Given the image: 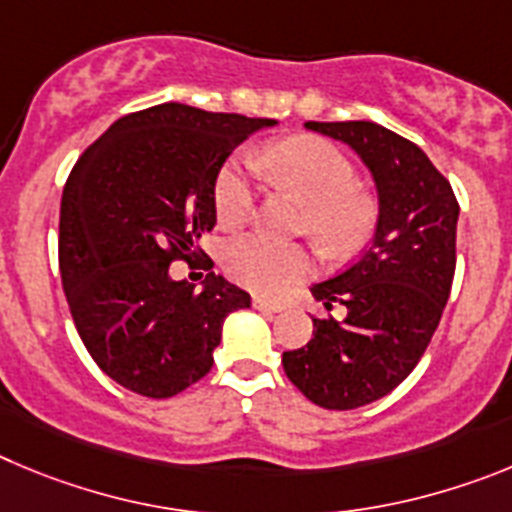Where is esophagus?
Instances as JSON below:
<instances>
[{
    "mask_svg": "<svg viewBox=\"0 0 512 512\" xmlns=\"http://www.w3.org/2000/svg\"><path fill=\"white\" fill-rule=\"evenodd\" d=\"M252 306H255L257 311H262V313H280V311H283V306H280V303L267 301V298H260V296L252 298Z\"/></svg>",
    "mask_w": 512,
    "mask_h": 512,
    "instance_id": "esophagus-1",
    "label": "esophagus"
}]
</instances>
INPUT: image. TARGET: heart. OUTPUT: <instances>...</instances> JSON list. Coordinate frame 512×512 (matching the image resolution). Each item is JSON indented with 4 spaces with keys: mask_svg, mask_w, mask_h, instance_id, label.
<instances>
[{
    "mask_svg": "<svg viewBox=\"0 0 512 512\" xmlns=\"http://www.w3.org/2000/svg\"><path fill=\"white\" fill-rule=\"evenodd\" d=\"M275 186L306 204V229L326 255L357 250L375 224V201L354 188V168L331 142L319 137H288L273 142L257 158ZM255 191L239 163H227L214 181V214L222 227L247 222ZM227 270L257 296L280 298L311 275V255L298 245H280L260 234L229 242Z\"/></svg>",
    "mask_w": 512,
    "mask_h": 512,
    "instance_id": "obj_1",
    "label": "heart"
}]
</instances>
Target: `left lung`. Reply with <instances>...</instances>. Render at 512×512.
Masks as SVG:
<instances>
[{
    "instance_id": "left-lung-1",
    "label": "left lung",
    "mask_w": 512,
    "mask_h": 512,
    "mask_svg": "<svg viewBox=\"0 0 512 512\" xmlns=\"http://www.w3.org/2000/svg\"><path fill=\"white\" fill-rule=\"evenodd\" d=\"M306 130L349 145L377 188L372 245L354 265L316 283L326 311L311 342L283 352L288 380L311 403L352 411L375 403L411 375L449 301L457 267L459 204L421 147L375 122H306Z\"/></svg>"
}]
</instances>
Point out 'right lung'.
Returning <instances> with one entry per match:
<instances>
[{
	"label": "right lung",
	"instance_id": "obj_1",
	"mask_svg": "<svg viewBox=\"0 0 512 512\" xmlns=\"http://www.w3.org/2000/svg\"><path fill=\"white\" fill-rule=\"evenodd\" d=\"M275 124L170 101L117 119L73 165L58 227L63 290L81 342L122 388L145 398L191 388L214 365L224 319L250 308L222 275L196 290L168 270L204 257L219 170Z\"/></svg>",
	"mask_w": 512,
	"mask_h": 512
}]
</instances>
